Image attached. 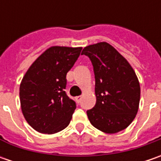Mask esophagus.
<instances>
[{
	"label": "esophagus",
	"mask_w": 161,
	"mask_h": 161,
	"mask_svg": "<svg viewBox=\"0 0 161 161\" xmlns=\"http://www.w3.org/2000/svg\"><path fill=\"white\" fill-rule=\"evenodd\" d=\"M75 100H76V102L80 103V100H81V96H78L75 97Z\"/></svg>",
	"instance_id": "esophagus-1"
}]
</instances>
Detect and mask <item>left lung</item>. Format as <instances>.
I'll return each mask as SVG.
<instances>
[{
    "label": "left lung",
    "mask_w": 161,
    "mask_h": 161,
    "mask_svg": "<svg viewBox=\"0 0 161 161\" xmlns=\"http://www.w3.org/2000/svg\"><path fill=\"white\" fill-rule=\"evenodd\" d=\"M95 74L96 105L87 111L91 125L106 133L125 130L139 109L141 89L133 67L107 42L84 47Z\"/></svg>",
    "instance_id": "1"
}]
</instances>
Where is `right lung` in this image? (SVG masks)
Wrapping results in <instances>:
<instances>
[{"label": "right lung", "instance_id": "1", "mask_svg": "<svg viewBox=\"0 0 161 161\" xmlns=\"http://www.w3.org/2000/svg\"><path fill=\"white\" fill-rule=\"evenodd\" d=\"M82 47H51L28 68L19 86L22 114L41 133L53 134L69 125L76 108L66 95V74Z\"/></svg>", "mask_w": 161, "mask_h": 161}]
</instances>
